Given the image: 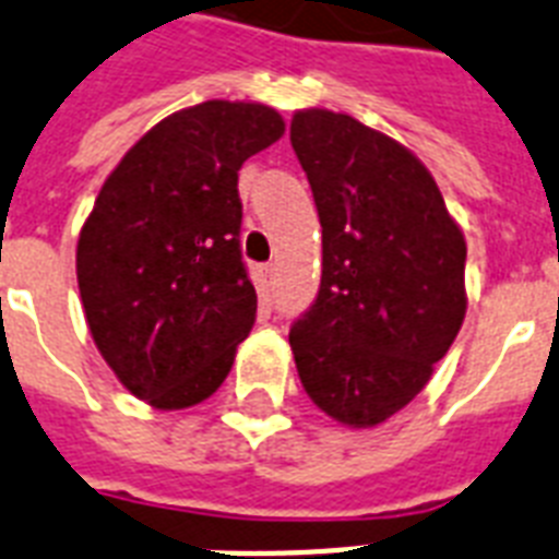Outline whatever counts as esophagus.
Segmentation results:
<instances>
[{
    "label": "esophagus",
    "instance_id": "1",
    "mask_svg": "<svg viewBox=\"0 0 559 559\" xmlns=\"http://www.w3.org/2000/svg\"><path fill=\"white\" fill-rule=\"evenodd\" d=\"M275 275H278L275 264H264V266H261V278H264V287H272V284H275Z\"/></svg>",
    "mask_w": 559,
    "mask_h": 559
}]
</instances>
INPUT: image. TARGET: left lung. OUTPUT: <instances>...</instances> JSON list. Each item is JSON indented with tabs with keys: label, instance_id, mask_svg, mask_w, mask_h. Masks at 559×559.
Returning <instances> with one entry per match:
<instances>
[{
	"label": "left lung",
	"instance_id": "8db88e82",
	"mask_svg": "<svg viewBox=\"0 0 559 559\" xmlns=\"http://www.w3.org/2000/svg\"><path fill=\"white\" fill-rule=\"evenodd\" d=\"M289 140L321 221L319 298L289 330L295 367L330 419L376 428L460 333L465 235L425 163L356 117L301 108Z\"/></svg>",
	"mask_w": 559,
	"mask_h": 559
}]
</instances>
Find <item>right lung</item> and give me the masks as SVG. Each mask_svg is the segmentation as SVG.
Wrapping results in <instances>:
<instances>
[{"label": "right lung", "mask_w": 559, "mask_h": 559, "mask_svg": "<svg viewBox=\"0 0 559 559\" xmlns=\"http://www.w3.org/2000/svg\"><path fill=\"white\" fill-rule=\"evenodd\" d=\"M281 134V115L261 103L175 111L122 154L85 217L76 284L91 338L157 411L212 396L255 324L238 171Z\"/></svg>", "instance_id": "1"}]
</instances>
